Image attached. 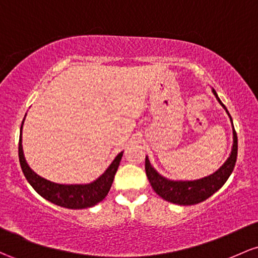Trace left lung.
Returning <instances> with one entry per match:
<instances>
[{
  "label": "left lung",
  "instance_id": "8db88e82",
  "mask_svg": "<svg viewBox=\"0 0 258 258\" xmlns=\"http://www.w3.org/2000/svg\"><path fill=\"white\" fill-rule=\"evenodd\" d=\"M212 92L216 95V98L220 103V105L224 107L225 111L228 112L231 123H233L230 114H229V111L226 110L224 104H223L222 101H220V99L218 98L216 90L212 89ZM236 157L237 136L233 126V148H231V154L230 157L228 158V160H226L214 174L203 177V179L194 181L168 180L154 170V168H153L151 163H149L148 157H146V174L149 182H151L153 189H154V191L157 192V195H159L163 200L168 201V202L175 203V205L192 206L206 201L208 197H211L212 195L216 194L218 189L224 185L226 180L229 179V176H230V174L234 170L235 163H236Z\"/></svg>",
  "mask_w": 258,
  "mask_h": 258
}]
</instances>
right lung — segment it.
<instances>
[{
	"instance_id": "1",
	"label": "right lung",
	"mask_w": 258,
	"mask_h": 258,
	"mask_svg": "<svg viewBox=\"0 0 258 258\" xmlns=\"http://www.w3.org/2000/svg\"><path fill=\"white\" fill-rule=\"evenodd\" d=\"M22 127H23V122H22L21 135H19V163H21V168L23 170L25 179L41 197L50 201L53 205L70 209L93 207L106 197L112 185L118 165H120L122 152L118 153L117 157L106 169V171L94 182L87 183V185H60V183L51 182V181L39 176L29 168L25 161L23 147H22Z\"/></svg>"
}]
</instances>
